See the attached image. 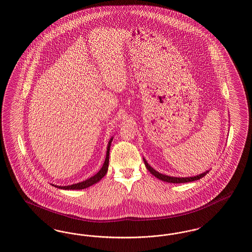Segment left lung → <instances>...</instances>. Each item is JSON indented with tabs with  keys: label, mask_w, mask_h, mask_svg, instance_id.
<instances>
[{
	"label": "left lung",
	"mask_w": 252,
	"mask_h": 252,
	"mask_svg": "<svg viewBox=\"0 0 252 252\" xmlns=\"http://www.w3.org/2000/svg\"><path fill=\"white\" fill-rule=\"evenodd\" d=\"M144 164L147 168V170L153 175L155 176L157 179L158 180H162V181H166V182H170V183H185V182H191V181H194V180H200L201 178H203L204 176H206L209 171H206L205 173L200 174L199 176H196V177H192V178H174V177H169V176H165V175H162V174H159L158 172H157L155 169L151 167L147 161L145 160V158H144Z\"/></svg>",
	"instance_id": "8db88e82"
}]
</instances>
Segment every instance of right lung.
Wrapping results in <instances>:
<instances>
[{"label":"right lung","mask_w":252,"mask_h":252,"mask_svg":"<svg viewBox=\"0 0 252 252\" xmlns=\"http://www.w3.org/2000/svg\"><path fill=\"white\" fill-rule=\"evenodd\" d=\"M112 142V138L109 140L108 142V149H107V157H106V159H105V162L103 164L102 168L100 169V171L94 175V177L88 179V180L82 181V182H79V183H76V184H72V185H69V186H57V185H53L57 188H60V189H63V190H82L85 188H88L94 184H95L96 182H98L99 180H101L108 172V160H109V150H110V144Z\"/></svg>","instance_id":"right-lung-1"}]
</instances>
